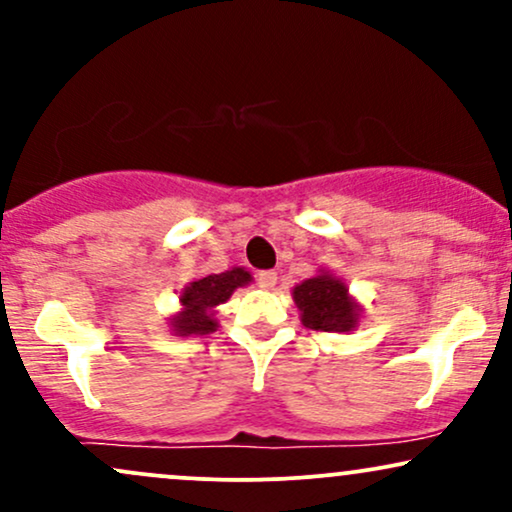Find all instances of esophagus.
<instances>
[{
  "label": "esophagus",
  "instance_id": "obj_1",
  "mask_svg": "<svg viewBox=\"0 0 512 512\" xmlns=\"http://www.w3.org/2000/svg\"><path fill=\"white\" fill-rule=\"evenodd\" d=\"M257 284H260V289L264 291H272L276 286V272H260L257 274Z\"/></svg>",
  "mask_w": 512,
  "mask_h": 512
}]
</instances>
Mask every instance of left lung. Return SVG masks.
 Here are the masks:
<instances>
[{"label": "left lung", "mask_w": 512, "mask_h": 512, "mask_svg": "<svg viewBox=\"0 0 512 512\" xmlns=\"http://www.w3.org/2000/svg\"><path fill=\"white\" fill-rule=\"evenodd\" d=\"M293 301L301 310V322L320 332L356 330L361 305L349 296L342 279L330 272H320L293 289Z\"/></svg>", "instance_id": "8db88e82"}]
</instances>
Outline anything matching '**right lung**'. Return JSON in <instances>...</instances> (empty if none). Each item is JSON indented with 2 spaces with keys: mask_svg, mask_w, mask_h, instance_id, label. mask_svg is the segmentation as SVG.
<instances>
[{
  "mask_svg": "<svg viewBox=\"0 0 512 512\" xmlns=\"http://www.w3.org/2000/svg\"><path fill=\"white\" fill-rule=\"evenodd\" d=\"M252 276L243 267H233L228 272L209 274L202 279L190 281L180 291V313L170 317V327L178 337H190V334H211L216 332L219 322L214 317L216 305L226 303L233 291L240 286L250 284Z\"/></svg>",
  "mask_w": 512,
  "mask_h": 512,
  "instance_id": "1",
  "label": "right lung"
}]
</instances>
